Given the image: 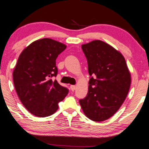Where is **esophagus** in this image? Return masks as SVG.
I'll list each match as a JSON object with an SVG mask.
<instances>
[{
    "label": "esophagus",
    "instance_id": "1",
    "mask_svg": "<svg viewBox=\"0 0 149 149\" xmlns=\"http://www.w3.org/2000/svg\"><path fill=\"white\" fill-rule=\"evenodd\" d=\"M70 88L72 91H74L75 88H76V86H74V85H71L70 86Z\"/></svg>",
    "mask_w": 149,
    "mask_h": 149
}]
</instances>
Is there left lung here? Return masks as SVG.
I'll list each match as a JSON object with an SVG mask.
<instances>
[{
    "label": "left lung",
    "mask_w": 149,
    "mask_h": 149,
    "mask_svg": "<svg viewBox=\"0 0 149 149\" xmlns=\"http://www.w3.org/2000/svg\"><path fill=\"white\" fill-rule=\"evenodd\" d=\"M81 49L91 77L87 96L79 104L88 118L107 120L118 111L128 94L130 72L122 54L103 41L84 44Z\"/></svg>",
    "instance_id": "obj_1"
}]
</instances>
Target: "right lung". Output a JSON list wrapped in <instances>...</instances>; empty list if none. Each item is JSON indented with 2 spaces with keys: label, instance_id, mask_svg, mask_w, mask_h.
<instances>
[{
  "label": "right lung",
  "instance_id": "obj_1",
  "mask_svg": "<svg viewBox=\"0 0 149 149\" xmlns=\"http://www.w3.org/2000/svg\"><path fill=\"white\" fill-rule=\"evenodd\" d=\"M66 45L51 38L33 42L20 54L13 73L16 93L26 109L33 116L45 117L58 109V103L68 89L51 77L56 76V58Z\"/></svg>",
  "mask_w": 149,
  "mask_h": 149
}]
</instances>
